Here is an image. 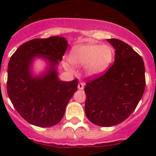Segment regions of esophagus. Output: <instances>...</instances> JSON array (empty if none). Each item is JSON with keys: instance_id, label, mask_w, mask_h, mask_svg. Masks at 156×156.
Listing matches in <instances>:
<instances>
[{"instance_id": "1", "label": "esophagus", "mask_w": 156, "mask_h": 156, "mask_svg": "<svg viewBox=\"0 0 156 156\" xmlns=\"http://www.w3.org/2000/svg\"><path fill=\"white\" fill-rule=\"evenodd\" d=\"M84 84H83L82 82L78 83V89H79V90H83V89H84Z\"/></svg>"}]
</instances>
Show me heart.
<instances>
[{"label":"heart","mask_w":156,"mask_h":156,"mask_svg":"<svg viewBox=\"0 0 156 156\" xmlns=\"http://www.w3.org/2000/svg\"><path fill=\"white\" fill-rule=\"evenodd\" d=\"M114 58V50L108 45L87 44L73 47L69 55V61L77 67L86 66L89 76H97L106 71ZM65 66L69 68L68 64Z\"/></svg>","instance_id":"heart-1"}]
</instances>
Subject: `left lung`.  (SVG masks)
I'll return each mask as SVG.
<instances>
[{"mask_svg": "<svg viewBox=\"0 0 156 156\" xmlns=\"http://www.w3.org/2000/svg\"><path fill=\"white\" fill-rule=\"evenodd\" d=\"M115 50V62L104 75L86 84L84 111L94 125L112 127L127 119L144 95L145 66L142 57L122 41L107 39Z\"/></svg>", "mask_w": 156, "mask_h": 156, "instance_id": "1", "label": "left lung"}]
</instances>
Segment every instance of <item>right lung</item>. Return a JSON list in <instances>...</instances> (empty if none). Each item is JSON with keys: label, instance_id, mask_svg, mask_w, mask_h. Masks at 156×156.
<instances>
[{"label": "right lung", "instance_id": "right-lung-1", "mask_svg": "<svg viewBox=\"0 0 156 156\" xmlns=\"http://www.w3.org/2000/svg\"><path fill=\"white\" fill-rule=\"evenodd\" d=\"M68 46L66 39L59 36L35 38L23 44L10 57L7 94L16 111L31 125L47 127L59 123L78 90V79L68 82L58 78V65ZM36 58L47 63L38 75L32 71Z\"/></svg>", "mask_w": 156, "mask_h": 156}]
</instances>
